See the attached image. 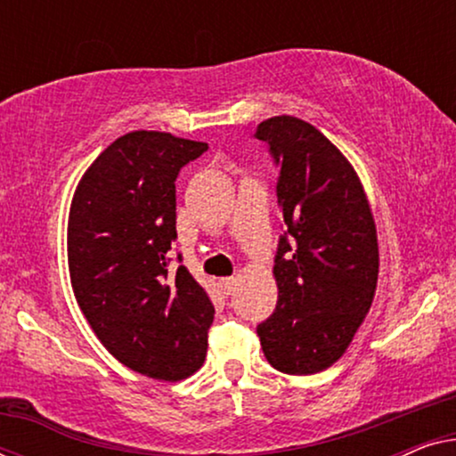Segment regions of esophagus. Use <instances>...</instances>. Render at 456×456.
<instances>
[{
    "instance_id": "34e87169",
    "label": "esophagus",
    "mask_w": 456,
    "mask_h": 456,
    "mask_svg": "<svg viewBox=\"0 0 456 456\" xmlns=\"http://www.w3.org/2000/svg\"><path fill=\"white\" fill-rule=\"evenodd\" d=\"M236 289V280L234 278H222L220 280V290L224 297H230Z\"/></svg>"
}]
</instances>
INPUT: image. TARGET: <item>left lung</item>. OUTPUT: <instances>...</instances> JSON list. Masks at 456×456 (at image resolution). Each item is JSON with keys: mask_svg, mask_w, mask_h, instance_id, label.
<instances>
[{"mask_svg": "<svg viewBox=\"0 0 456 456\" xmlns=\"http://www.w3.org/2000/svg\"><path fill=\"white\" fill-rule=\"evenodd\" d=\"M278 174L284 232L273 276L276 311L257 326L278 371L309 376L340 359L371 307L378 282L376 224L353 166L309 122H261Z\"/></svg>", "mask_w": 456, "mask_h": 456, "instance_id": "8db88e82", "label": "left lung"}]
</instances>
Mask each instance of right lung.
Segmentation results:
<instances>
[{
    "label": "right lung",
    "mask_w": 456,
    "mask_h": 456,
    "mask_svg": "<svg viewBox=\"0 0 456 456\" xmlns=\"http://www.w3.org/2000/svg\"><path fill=\"white\" fill-rule=\"evenodd\" d=\"M205 151L170 133L124 134L85 172L68 220L70 282L93 332L120 363L167 382L201 367L216 314L189 270L170 267L174 183Z\"/></svg>",
    "instance_id": "obj_1"
}]
</instances>
